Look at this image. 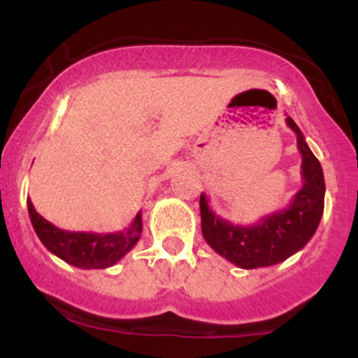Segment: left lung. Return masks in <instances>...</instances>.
<instances>
[{"label":"left lung","instance_id":"left-lung-1","mask_svg":"<svg viewBox=\"0 0 358 358\" xmlns=\"http://www.w3.org/2000/svg\"><path fill=\"white\" fill-rule=\"evenodd\" d=\"M286 124L296 133L301 152V189L289 206L259 218L252 225H236L216 215L206 194H201L202 237L220 256L239 268H259L284 262L306 246L319 227L324 213L322 166L305 142L301 129L287 115Z\"/></svg>","mask_w":358,"mask_h":358}]
</instances>
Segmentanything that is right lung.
<instances>
[{
	"label": "right lung",
	"mask_w": 358,
	"mask_h": 358,
	"mask_svg": "<svg viewBox=\"0 0 358 358\" xmlns=\"http://www.w3.org/2000/svg\"><path fill=\"white\" fill-rule=\"evenodd\" d=\"M27 209L36 236L43 246L78 268H109L126 252L131 251L142 236V211L136 213L128 229L110 234H95L59 229L36 211L31 199H27Z\"/></svg>",
	"instance_id": "obj_1"
}]
</instances>
